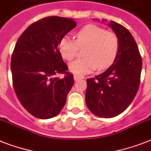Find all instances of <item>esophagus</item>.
I'll use <instances>...</instances> for the list:
<instances>
[{
	"instance_id": "34e87169",
	"label": "esophagus",
	"mask_w": 151,
	"mask_h": 151,
	"mask_svg": "<svg viewBox=\"0 0 151 151\" xmlns=\"http://www.w3.org/2000/svg\"><path fill=\"white\" fill-rule=\"evenodd\" d=\"M83 78V76H78V75H74V79L76 81L78 80V79H82Z\"/></svg>"
}]
</instances>
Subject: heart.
Wrapping results in <instances>:
<instances>
[{"instance_id": "heart-1", "label": "heart", "mask_w": 151, "mask_h": 151, "mask_svg": "<svg viewBox=\"0 0 151 151\" xmlns=\"http://www.w3.org/2000/svg\"><path fill=\"white\" fill-rule=\"evenodd\" d=\"M119 38L114 32L88 24L78 30L73 38L64 36L60 40L58 50L67 62L73 61L78 53V48H84L83 56L70 65V70L76 75H85L98 67L105 69L115 60L119 51Z\"/></svg>"}]
</instances>
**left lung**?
I'll use <instances>...</instances> for the list:
<instances>
[{"mask_svg":"<svg viewBox=\"0 0 151 151\" xmlns=\"http://www.w3.org/2000/svg\"><path fill=\"white\" fill-rule=\"evenodd\" d=\"M119 38L113 64L94 78H87L86 103L93 114L112 118L125 110L134 99L140 83L142 58L134 37L125 27L111 22Z\"/></svg>","mask_w":151,"mask_h":151,"instance_id":"1","label":"left lung"}]
</instances>
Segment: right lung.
I'll list each match as a JSON object with an SVG mask.
<instances>
[{
	"instance_id": "obj_1",
	"label": "right lung",
	"mask_w": 151,
	"mask_h": 151,
	"mask_svg": "<svg viewBox=\"0 0 151 151\" xmlns=\"http://www.w3.org/2000/svg\"><path fill=\"white\" fill-rule=\"evenodd\" d=\"M76 26L71 18L44 17L28 26L17 39L11 62L13 87L24 108L35 117H54L66 102L74 78L58 47ZM58 74L64 77H55Z\"/></svg>"
}]
</instances>
